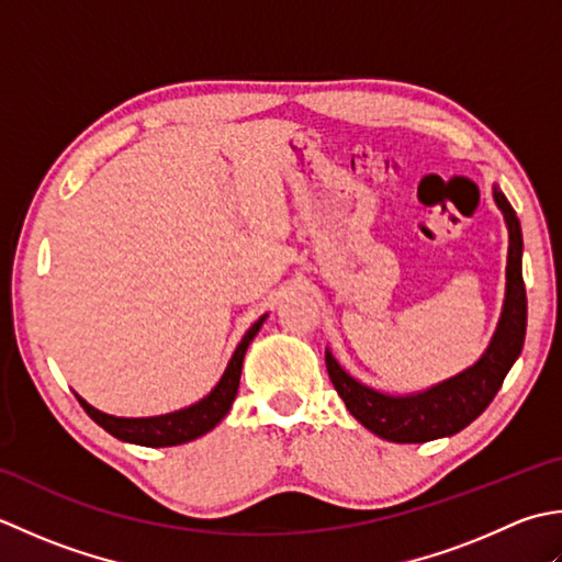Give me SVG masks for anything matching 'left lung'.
I'll return each mask as SVG.
<instances>
[{
    "label": "left lung",
    "instance_id": "1",
    "mask_svg": "<svg viewBox=\"0 0 562 562\" xmlns=\"http://www.w3.org/2000/svg\"><path fill=\"white\" fill-rule=\"evenodd\" d=\"M492 199L505 215L509 249H507V283L505 303L497 319L495 335L487 349L473 366L461 373L446 378L417 393H383L357 381L345 371L335 353L325 349L327 373L347 409L375 437L395 443H425L434 439L453 437L483 415L485 407L497 395L514 361L519 359L526 337V289L521 277L524 239L519 217L514 213L499 187H492Z\"/></svg>",
    "mask_w": 562,
    "mask_h": 562
}]
</instances>
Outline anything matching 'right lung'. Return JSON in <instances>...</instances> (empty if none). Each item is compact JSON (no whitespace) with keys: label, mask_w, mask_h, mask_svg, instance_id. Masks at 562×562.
<instances>
[{"label":"right lung","mask_w":562,"mask_h":562,"mask_svg":"<svg viewBox=\"0 0 562 562\" xmlns=\"http://www.w3.org/2000/svg\"><path fill=\"white\" fill-rule=\"evenodd\" d=\"M267 315H261L255 325L247 329V335L239 341L233 359L227 361V369L221 375V381L215 383L213 391L201 397L199 403H193L189 407H181L175 412H167V415H155V417H116V415H106L97 407H91L85 397L77 400L79 405L85 407L87 415L97 422L99 427H104L111 437H116L121 441L137 443V446H153V449H165V446H179L203 437L211 429L221 425L223 417L231 412L235 397H237V387H239V375H243V361L247 347L251 345V339L257 337V331L261 325L267 323Z\"/></svg>","instance_id":"1"}]
</instances>
